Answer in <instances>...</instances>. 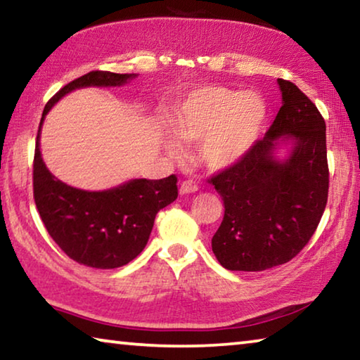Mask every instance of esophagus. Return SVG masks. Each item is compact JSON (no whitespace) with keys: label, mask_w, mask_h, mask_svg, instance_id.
<instances>
[{"label":"esophagus","mask_w":360,"mask_h":360,"mask_svg":"<svg viewBox=\"0 0 360 360\" xmlns=\"http://www.w3.org/2000/svg\"><path fill=\"white\" fill-rule=\"evenodd\" d=\"M198 191V186L195 184L193 181H182L181 186H179V193L181 195H186V193H193Z\"/></svg>","instance_id":"obj_1"}]
</instances>
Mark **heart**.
<instances>
[{
	"instance_id": "heart-1",
	"label": "heart",
	"mask_w": 360,
	"mask_h": 360,
	"mask_svg": "<svg viewBox=\"0 0 360 360\" xmlns=\"http://www.w3.org/2000/svg\"><path fill=\"white\" fill-rule=\"evenodd\" d=\"M266 119L265 100L255 92H241L224 85L193 90L169 119L173 136L165 138L169 157L182 158L179 143H200V160L221 172L243 160L259 141Z\"/></svg>"
}]
</instances>
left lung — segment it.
I'll return each instance as SVG.
<instances>
[{
    "instance_id": "1",
    "label": "left lung",
    "mask_w": 360,
    "mask_h": 360,
    "mask_svg": "<svg viewBox=\"0 0 360 360\" xmlns=\"http://www.w3.org/2000/svg\"><path fill=\"white\" fill-rule=\"evenodd\" d=\"M278 84L283 106L265 136L243 160L208 179L225 208L212 252L231 271H264L294 259L327 205L324 117L295 84ZM281 141L291 143V152L278 161L274 150Z\"/></svg>"
}]
</instances>
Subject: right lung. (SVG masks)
Wrapping results in <instances>:
<instances>
[{
	"label": "right lung",
	"mask_w": 360,
	"mask_h": 360,
	"mask_svg": "<svg viewBox=\"0 0 360 360\" xmlns=\"http://www.w3.org/2000/svg\"><path fill=\"white\" fill-rule=\"evenodd\" d=\"M136 75L90 71L66 84L47 101L36 136L33 197L49 235L58 248L85 266H124L148 245L157 212L178 198V178L133 179L103 192L71 187L49 172L39 150V133L51 108L76 89L117 87Z\"/></svg>",
	"instance_id": "add662e5"
}]
</instances>
